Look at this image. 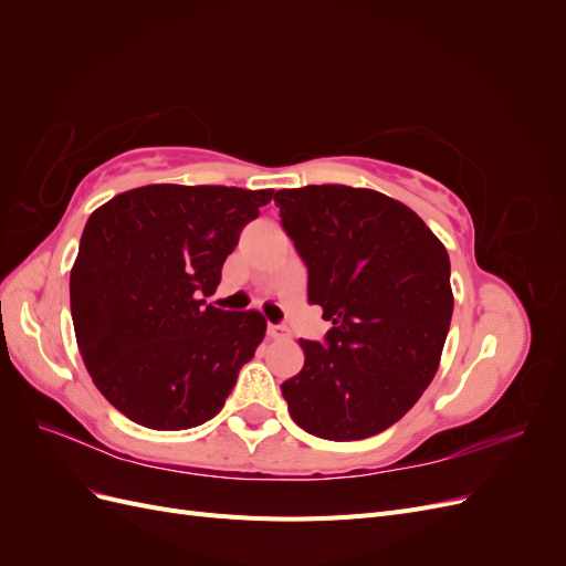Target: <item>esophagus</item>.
I'll return each mask as SVG.
<instances>
[{"mask_svg":"<svg viewBox=\"0 0 566 566\" xmlns=\"http://www.w3.org/2000/svg\"><path fill=\"white\" fill-rule=\"evenodd\" d=\"M266 335L273 337V339H285V337H290L287 328H285V325H281V323H266Z\"/></svg>","mask_w":566,"mask_h":566,"instance_id":"esophagus-1","label":"esophagus"}]
</instances>
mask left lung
<instances>
[{
  "label": "left lung",
  "mask_w": 566,
  "mask_h": 566,
  "mask_svg": "<svg viewBox=\"0 0 566 566\" xmlns=\"http://www.w3.org/2000/svg\"><path fill=\"white\" fill-rule=\"evenodd\" d=\"M281 224L310 271L312 304L333 323L300 339L302 370L281 385L314 437L354 441L401 420L439 368L453 314L451 262L424 221L378 191L285 188Z\"/></svg>",
  "instance_id": "1"
}]
</instances>
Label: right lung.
Returning <instances> with one entry per match:
<instances>
[{"label": "right lung", "instance_id": "1", "mask_svg": "<svg viewBox=\"0 0 566 566\" xmlns=\"http://www.w3.org/2000/svg\"><path fill=\"white\" fill-rule=\"evenodd\" d=\"M271 198V188L153 184L87 219L71 271L77 347L98 391L136 424L175 432L214 418L264 339L260 312L202 297Z\"/></svg>", "mask_w": 566, "mask_h": 566}]
</instances>
